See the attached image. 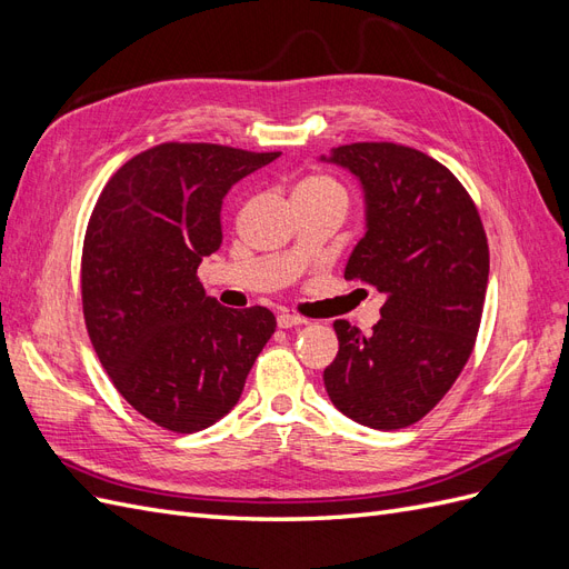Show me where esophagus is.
I'll use <instances>...</instances> for the list:
<instances>
[{
	"label": "esophagus",
	"instance_id": "esophagus-1",
	"mask_svg": "<svg viewBox=\"0 0 569 569\" xmlns=\"http://www.w3.org/2000/svg\"><path fill=\"white\" fill-rule=\"evenodd\" d=\"M278 325L282 327V330H289V327H299V325H306V320H303V318H299V316L280 313V316H278Z\"/></svg>",
	"mask_w": 569,
	"mask_h": 569
}]
</instances>
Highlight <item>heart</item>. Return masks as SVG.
I'll list each match as a JSON object with an SVG mask.
<instances>
[{
    "instance_id": "1",
    "label": "heart",
    "mask_w": 569,
    "mask_h": 569,
    "mask_svg": "<svg viewBox=\"0 0 569 569\" xmlns=\"http://www.w3.org/2000/svg\"><path fill=\"white\" fill-rule=\"evenodd\" d=\"M297 194H327V197H341L343 199V189L337 180L327 178V176H311L303 182H299ZM295 194V197H297Z\"/></svg>"
}]
</instances>
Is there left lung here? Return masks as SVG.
Listing matches in <instances>:
<instances>
[{"label": "left lung", "instance_id": "8db88e82", "mask_svg": "<svg viewBox=\"0 0 569 569\" xmlns=\"http://www.w3.org/2000/svg\"><path fill=\"white\" fill-rule=\"evenodd\" d=\"M320 161L347 168L363 189L366 234L343 278L385 295L370 335L335 320L339 351L325 389L347 418L401 429L443 399L472 353L489 282L487 234L458 178L418 149L356 142Z\"/></svg>", "mask_w": 569, "mask_h": 569}]
</instances>
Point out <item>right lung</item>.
I'll list each match as a JSON object with an SVG mask.
<instances>
[{"label":"right lung","mask_w":569,"mask_h":569,"mask_svg":"<svg viewBox=\"0 0 569 569\" xmlns=\"http://www.w3.org/2000/svg\"><path fill=\"white\" fill-rule=\"evenodd\" d=\"M278 157L166 142L120 166L97 199L82 244L84 325L120 396L170 432L228 416L278 327L263 306H220L197 278L222 244L230 187Z\"/></svg>","instance_id":"1"}]
</instances>
